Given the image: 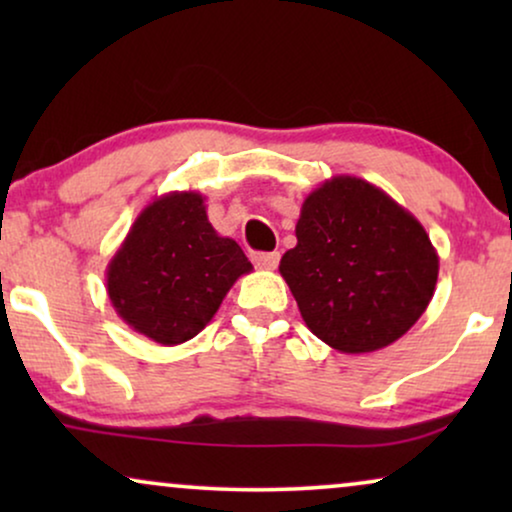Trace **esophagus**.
Segmentation results:
<instances>
[{
    "label": "esophagus",
    "instance_id": "34e87169",
    "mask_svg": "<svg viewBox=\"0 0 512 512\" xmlns=\"http://www.w3.org/2000/svg\"><path fill=\"white\" fill-rule=\"evenodd\" d=\"M251 261L261 270H275L279 265V251H261V254L251 256Z\"/></svg>",
    "mask_w": 512,
    "mask_h": 512
}]
</instances>
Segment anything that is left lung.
Segmentation results:
<instances>
[{"label": "left lung", "mask_w": 512, "mask_h": 512, "mask_svg": "<svg viewBox=\"0 0 512 512\" xmlns=\"http://www.w3.org/2000/svg\"><path fill=\"white\" fill-rule=\"evenodd\" d=\"M279 261L307 328L342 354H368L415 326L438 282L422 223L366 179L338 174L300 207Z\"/></svg>", "instance_id": "1"}]
</instances>
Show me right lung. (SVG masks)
I'll use <instances>...</instances> for the list:
<instances>
[{
    "mask_svg": "<svg viewBox=\"0 0 512 512\" xmlns=\"http://www.w3.org/2000/svg\"><path fill=\"white\" fill-rule=\"evenodd\" d=\"M251 270L240 244L209 223L205 195L172 191L139 212L107 265V293L132 331L172 347L195 338Z\"/></svg>",
    "mask_w": 512,
    "mask_h": 512,
    "instance_id": "1",
    "label": "right lung"
}]
</instances>
